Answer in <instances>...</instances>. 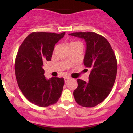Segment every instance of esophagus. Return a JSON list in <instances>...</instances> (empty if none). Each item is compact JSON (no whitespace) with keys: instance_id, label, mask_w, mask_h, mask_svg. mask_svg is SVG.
Listing matches in <instances>:
<instances>
[{"instance_id":"1","label":"esophagus","mask_w":133,"mask_h":133,"mask_svg":"<svg viewBox=\"0 0 133 133\" xmlns=\"http://www.w3.org/2000/svg\"><path fill=\"white\" fill-rule=\"evenodd\" d=\"M69 80H70V78L69 77H68V76H65V77H64V81H65V82H68Z\"/></svg>"}]
</instances>
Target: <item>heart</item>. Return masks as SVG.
Listing matches in <instances>:
<instances>
[{"label":"heart","instance_id":"obj_1","mask_svg":"<svg viewBox=\"0 0 133 133\" xmlns=\"http://www.w3.org/2000/svg\"><path fill=\"white\" fill-rule=\"evenodd\" d=\"M75 43H76V42H70V44H69V45H71V44H75Z\"/></svg>","mask_w":133,"mask_h":133}]
</instances>
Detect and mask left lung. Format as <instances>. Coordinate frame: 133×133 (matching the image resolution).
I'll use <instances>...</instances> for the list:
<instances>
[{
  "instance_id": "1",
  "label": "left lung",
  "mask_w": 133,
  "mask_h": 133,
  "mask_svg": "<svg viewBox=\"0 0 133 133\" xmlns=\"http://www.w3.org/2000/svg\"><path fill=\"white\" fill-rule=\"evenodd\" d=\"M69 35L82 38L86 42L84 64L90 68L89 82L78 79L73 91L75 101L83 107L92 108L102 102L111 92L117 73V61L109 42L93 32H79Z\"/></svg>"
}]
</instances>
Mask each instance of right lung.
<instances>
[{
  "label": "right lung",
  "mask_w": 133,
  "mask_h": 133,
  "mask_svg": "<svg viewBox=\"0 0 133 133\" xmlns=\"http://www.w3.org/2000/svg\"><path fill=\"white\" fill-rule=\"evenodd\" d=\"M65 33L33 32L18 49L15 62L16 78L22 94L35 105H53L61 96L64 79L52 77L48 80L42 66L50 61L55 45Z\"/></svg>",
  "instance_id": "add662e5"
}]
</instances>
